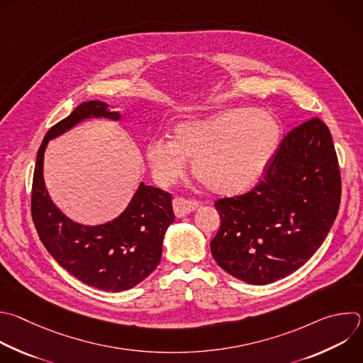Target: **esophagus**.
<instances>
[{
    "mask_svg": "<svg viewBox=\"0 0 363 363\" xmlns=\"http://www.w3.org/2000/svg\"><path fill=\"white\" fill-rule=\"evenodd\" d=\"M172 206H174V213L177 218H184L188 213H191L192 211H195L199 206V202L196 201H189L185 198H175L172 201Z\"/></svg>",
    "mask_w": 363,
    "mask_h": 363,
    "instance_id": "esophagus-1",
    "label": "esophagus"
}]
</instances>
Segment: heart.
Returning a JSON list of instances; mask_svg holds the SVG:
<instances>
[{"label":"heart","mask_w":363,"mask_h":363,"mask_svg":"<svg viewBox=\"0 0 363 363\" xmlns=\"http://www.w3.org/2000/svg\"><path fill=\"white\" fill-rule=\"evenodd\" d=\"M279 138L277 121L264 112L229 109L178 123L171 138L152 140L145 158L155 181L169 186L194 160L199 182L216 194H239L259 178Z\"/></svg>","instance_id":"1"}]
</instances>
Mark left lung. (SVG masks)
<instances>
[{"label":"left lung","mask_w":363,"mask_h":363,"mask_svg":"<svg viewBox=\"0 0 363 363\" xmlns=\"http://www.w3.org/2000/svg\"><path fill=\"white\" fill-rule=\"evenodd\" d=\"M340 203V172L329 128L312 118L294 128L248 194L215 202L211 240L229 275L267 285L299 269L319 250Z\"/></svg>","instance_id":"8db88e82"}]
</instances>
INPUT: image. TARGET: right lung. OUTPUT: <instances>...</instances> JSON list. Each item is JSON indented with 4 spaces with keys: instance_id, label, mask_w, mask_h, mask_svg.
Listing matches in <instances>:
<instances>
[{
    "instance_id": "add662e5",
    "label": "right lung",
    "mask_w": 363,
    "mask_h": 363,
    "mask_svg": "<svg viewBox=\"0 0 363 363\" xmlns=\"http://www.w3.org/2000/svg\"><path fill=\"white\" fill-rule=\"evenodd\" d=\"M88 118L119 121L121 113L101 101L82 102L47 133L34 169L33 220L51 257L78 281L102 291H128L161 261L164 235L175 219L172 196L141 182L125 211L106 223L82 225L62 213L45 188L44 152L51 140Z\"/></svg>"
}]
</instances>
